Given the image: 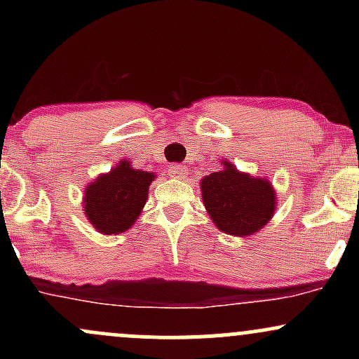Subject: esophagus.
<instances>
[{"label": "esophagus", "mask_w": 359, "mask_h": 359, "mask_svg": "<svg viewBox=\"0 0 359 359\" xmlns=\"http://www.w3.org/2000/svg\"><path fill=\"white\" fill-rule=\"evenodd\" d=\"M187 174V170H185L184 165H170L168 167V175L174 177V179H182Z\"/></svg>", "instance_id": "obj_1"}]
</instances>
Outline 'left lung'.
Masks as SVG:
<instances>
[{"instance_id":"1","label":"left lung","mask_w":359,"mask_h":359,"mask_svg":"<svg viewBox=\"0 0 359 359\" xmlns=\"http://www.w3.org/2000/svg\"><path fill=\"white\" fill-rule=\"evenodd\" d=\"M222 170L201 180L205 211L222 233L251 236L275 212V189L266 179L243 174L233 163L222 162Z\"/></svg>"}]
</instances>
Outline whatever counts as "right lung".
Wrapping results in <instances>:
<instances>
[{
    "label": "right lung",
    "mask_w": 359,
    "mask_h": 359,
    "mask_svg": "<svg viewBox=\"0 0 359 359\" xmlns=\"http://www.w3.org/2000/svg\"><path fill=\"white\" fill-rule=\"evenodd\" d=\"M154 172L138 170L121 160L108 174H101L84 192V214L97 233L121 234L138 219L148 199Z\"/></svg>",
    "instance_id": "1"
}]
</instances>
